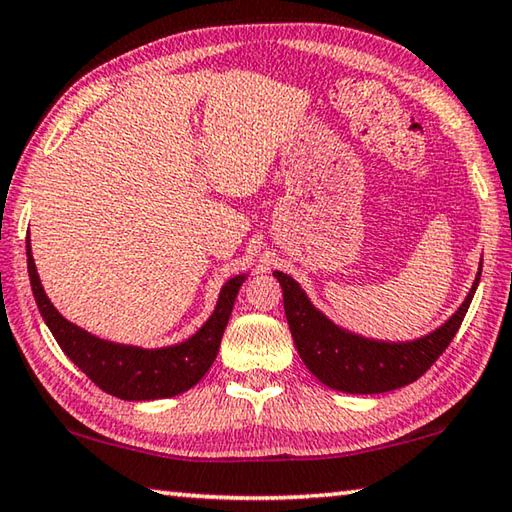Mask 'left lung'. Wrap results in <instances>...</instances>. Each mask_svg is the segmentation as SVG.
<instances>
[{
    "instance_id": "8db88e82",
    "label": "left lung",
    "mask_w": 512,
    "mask_h": 512,
    "mask_svg": "<svg viewBox=\"0 0 512 512\" xmlns=\"http://www.w3.org/2000/svg\"><path fill=\"white\" fill-rule=\"evenodd\" d=\"M273 275L282 287L284 314L300 359L325 386L352 395L395 391L420 379L452 343L481 277L476 275L461 309L436 332L411 343H379L343 332L311 305L293 277L280 271Z\"/></svg>"
}]
</instances>
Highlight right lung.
<instances>
[{"instance_id": "add662e5", "label": "right lung", "mask_w": 512, "mask_h": 512, "mask_svg": "<svg viewBox=\"0 0 512 512\" xmlns=\"http://www.w3.org/2000/svg\"><path fill=\"white\" fill-rule=\"evenodd\" d=\"M27 266L33 298L45 318L47 327L63 350L85 375H88L101 391L119 397V400L140 402V400H160V397H173L185 393L196 386L198 381L216 359L221 336L228 325L235 298L239 293L244 275L232 277L225 282L210 320L198 329L192 339L162 350H142L131 345H117L101 341L97 336L83 332L58 314L51 305L40 277L33 264L31 246L27 241Z\"/></svg>"}]
</instances>
